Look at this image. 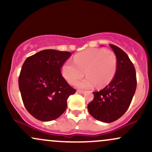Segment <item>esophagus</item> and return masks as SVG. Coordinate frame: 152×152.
<instances>
[{
    "instance_id": "1",
    "label": "esophagus",
    "mask_w": 152,
    "mask_h": 152,
    "mask_svg": "<svg viewBox=\"0 0 152 152\" xmlns=\"http://www.w3.org/2000/svg\"><path fill=\"white\" fill-rule=\"evenodd\" d=\"M77 93H78V94H83V93H84V91H83V90H79V89H78V90H77Z\"/></svg>"
}]
</instances>
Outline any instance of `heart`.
<instances>
[{"mask_svg": "<svg viewBox=\"0 0 152 152\" xmlns=\"http://www.w3.org/2000/svg\"><path fill=\"white\" fill-rule=\"evenodd\" d=\"M74 63L68 61L63 64L61 73L71 85L76 84L84 76L87 77L78 82L77 86L90 88H103L112 81L117 68V59L111 50L94 48L81 52L74 57Z\"/></svg>", "mask_w": 152, "mask_h": 152, "instance_id": "obj_1", "label": "heart"}]
</instances>
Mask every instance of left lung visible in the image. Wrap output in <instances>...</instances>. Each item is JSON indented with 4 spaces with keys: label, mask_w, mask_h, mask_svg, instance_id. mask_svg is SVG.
<instances>
[{
    "label": "left lung",
    "mask_w": 152,
    "mask_h": 152,
    "mask_svg": "<svg viewBox=\"0 0 152 152\" xmlns=\"http://www.w3.org/2000/svg\"><path fill=\"white\" fill-rule=\"evenodd\" d=\"M117 59L116 74L109 85L99 91L88 104V111L94 118L111 123L124 114L129 107L137 88V76L134 64L127 54L113 44H109Z\"/></svg>",
    "instance_id": "8db88e82"
}]
</instances>
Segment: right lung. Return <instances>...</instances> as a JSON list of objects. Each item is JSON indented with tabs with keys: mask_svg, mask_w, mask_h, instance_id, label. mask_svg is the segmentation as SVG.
I'll use <instances>...</instances> for the list:
<instances>
[{
	"mask_svg": "<svg viewBox=\"0 0 152 152\" xmlns=\"http://www.w3.org/2000/svg\"><path fill=\"white\" fill-rule=\"evenodd\" d=\"M70 52L41 50L26 59L18 78V86L26 109L40 121L58 118L67 107V99L75 94L63 77L61 69Z\"/></svg>",
	"mask_w": 152,
	"mask_h": 152,
	"instance_id": "obj_1",
	"label": "right lung"
}]
</instances>
